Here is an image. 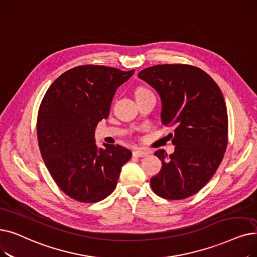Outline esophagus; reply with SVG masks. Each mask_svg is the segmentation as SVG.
Instances as JSON below:
<instances>
[{
	"instance_id": "1",
	"label": "esophagus",
	"mask_w": 257,
	"mask_h": 257,
	"mask_svg": "<svg viewBox=\"0 0 257 257\" xmlns=\"http://www.w3.org/2000/svg\"><path fill=\"white\" fill-rule=\"evenodd\" d=\"M148 154H149L148 151H145L142 149H138V150L133 151V156H137V158H144V156H146Z\"/></svg>"
}]
</instances>
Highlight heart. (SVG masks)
Segmentation results:
<instances>
[{
	"label": "heart",
	"mask_w": 257,
	"mask_h": 257,
	"mask_svg": "<svg viewBox=\"0 0 257 257\" xmlns=\"http://www.w3.org/2000/svg\"><path fill=\"white\" fill-rule=\"evenodd\" d=\"M147 92H150V91L148 90V89L144 88V87H140V88H138V89H137V91H136V96L141 95V94H144V93H147Z\"/></svg>",
	"instance_id": "b5f03b06"
}]
</instances>
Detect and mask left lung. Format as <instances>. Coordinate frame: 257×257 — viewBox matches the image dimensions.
Instances as JSON below:
<instances>
[{
	"label": "left lung",
	"instance_id": "obj_1",
	"mask_svg": "<svg viewBox=\"0 0 257 257\" xmlns=\"http://www.w3.org/2000/svg\"><path fill=\"white\" fill-rule=\"evenodd\" d=\"M162 99V121L175 151L158 150L162 169L150 180L155 194L184 199L197 193L216 172L228 145V114L217 84L204 70L185 64H164L139 73Z\"/></svg>",
	"mask_w": 257,
	"mask_h": 257
}]
</instances>
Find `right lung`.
<instances>
[{
  "mask_svg": "<svg viewBox=\"0 0 257 257\" xmlns=\"http://www.w3.org/2000/svg\"><path fill=\"white\" fill-rule=\"evenodd\" d=\"M135 70L77 66L48 88L39 108L37 135L44 163L61 190L82 203L113 192L131 151L119 145L97 148L95 127L107 118L116 89Z\"/></svg>",
  "mask_w": 257,
  "mask_h": 257,
  "instance_id": "right-lung-1",
  "label": "right lung"
}]
</instances>
